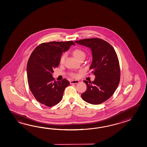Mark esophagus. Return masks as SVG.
I'll return each instance as SVG.
<instances>
[{"mask_svg":"<svg viewBox=\"0 0 147 147\" xmlns=\"http://www.w3.org/2000/svg\"><path fill=\"white\" fill-rule=\"evenodd\" d=\"M70 84H77L78 83H79V80H72L70 81Z\"/></svg>","mask_w":147,"mask_h":147,"instance_id":"esophagus-1","label":"esophagus"}]
</instances>
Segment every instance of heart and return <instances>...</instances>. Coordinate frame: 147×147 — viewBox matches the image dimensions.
Listing matches in <instances>:
<instances>
[{
	"label": "heart",
	"instance_id": "heart-1",
	"mask_svg": "<svg viewBox=\"0 0 147 147\" xmlns=\"http://www.w3.org/2000/svg\"><path fill=\"white\" fill-rule=\"evenodd\" d=\"M72 54H73L74 56L75 57V58L78 60L80 59L81 58L85 57V53H84V51L80 49H78V48L75 49V50H73ZM65 58H66V54H63L60 59V63H64ZM71 75L74 77H76L77 76V75H76L75 74H71Z\"/></svg>",
	"mask_w": 147,
	"mask_h": 147
}]
</instances>
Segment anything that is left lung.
<instances>
[{
    "label": "left lung",
    "instance_id": "left-lung-1",
    "mask_svg": "<svg viewBox=\"0 0 147 147\" xmlns=\"http://www.w3.org/2000/svg\"><path fill=\"white\" fill-rule=\"evenodd\" d=\"M75 42L90 49L92 60L89 69L96 77L92 82L84 81L87 90L81 98L92 105L102 103L113 96L119 84L120 70L116 51L108 42L99 38Z\"/></svg>",
    "mask_w": 147,
    "mask_h": 147
}]
</instances>
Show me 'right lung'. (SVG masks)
Here are the masks:
<instances>
[{
	"label": "right lung",
	"instance_id": "1",
	"mask_svg": "<svg viewBox=\"0 0 147 147\" xmlns=\"http://www.w3.org/2000/svg\"><path fill=\"white\" fill-rule=\"evenodd\" d=\"M72 41H52L39 45L31 53L27 66L28 84L32 94L40 103L51 107L62 99L65 89L70 82L66 79L55 81L53 69L60 63L63 52L69 50Z\"/></svg>",
	"mask_w": 147,
	"mask_h": 147
}]
</instances>
